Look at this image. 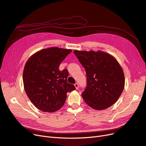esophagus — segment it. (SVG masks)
Segmentation results:
<instances>
[{"mask_svg": "<svg viewBox=\"0 0 146 146\" xmlns=\"http://www.w3.org/2000/svg\"><path fill=\"white\" fill-rule=\"evenodd\" d=\"M74 86H75V87H76V89L77 90V89H78V84L77 83H75V84H74Z\"/></svg>", "mask_w": 146, "mask_h": 146, "instance_id": "esophagus-1", "label": "esophagus"}]
</instances>
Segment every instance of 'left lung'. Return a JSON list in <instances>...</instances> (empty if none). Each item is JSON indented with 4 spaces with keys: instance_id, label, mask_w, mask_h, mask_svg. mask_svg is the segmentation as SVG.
Returning a JSON list of instances; mask_svg holds the SVG:
<instances>
[{
    "instance_id": "8db88e82",
    "label": "left lung",
    "mask_w": 146,
    "mask_h": 146,
    "mask_svg": "<svg viewBox=\"0 0 146 146\" xmlns=\"http://www.w3.org/2000/svg\"><path fill=\"white\" fill-rule=\"evenodd\" d=\"M85 68L87 85L82 96L88 105L102 110L116 102L125 85L123 70L118 61L107 53L74 50Z\"/></svg>"
}]
</instances>
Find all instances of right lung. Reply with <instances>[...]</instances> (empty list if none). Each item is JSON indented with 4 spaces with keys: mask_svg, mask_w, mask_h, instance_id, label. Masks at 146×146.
<instances>
[{
    "mask_svg": "<svg viewBox=\"0 0 146 146\" xmlns=\"http://www.w3.org/2000/svg\"><path fill=\"white\" fill-rule=\"evenodd\" d=\"M72 50L58 47L44 48L31 56L23 72L24 86L32 104L44 112H55L63 107L67 92L74 90L68 83L67 69L59 70L61 63Z\"/></svg>",
    "mask_w": 146,
    "mask_h": 146,
    "instance_id": "obj_1",
    "label": "right lung"
}]
</instances>
